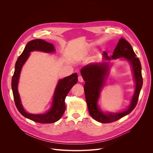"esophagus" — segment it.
<instances>
[{"instance_id":"esophagus-1","label":"esophagus","mask_w":153,"mask_h":153,"mask_svg":"<svg viewBox=\"0 0 153 153\" xmlns=\"http://www.w3.org/2000/svg\"><path fill=\"white\" fill-rule=\"evenodd\" d=\"M78 81H79V82H82L84 81V79H83V77H82V76H79L78 77Z\"/></svg>"}]
</instances>
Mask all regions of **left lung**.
Returning a JSON list of instances; mask_svg holds the SVG:
<instances>
[{"label": "left lung", "instance_id": "obj_1", "mask_svg": "<svg viewBox=\"0 0 153 153\" xmlns=\"http://www.w3.org/2000/svg\"><path fill=\"white\" fill-rule=\"evenodd\" d=\"M103 56L106 59L124 57L129 61L132 66L136 83L135 92L129 108L120 113L105 114L98 108L97 103L101 89L105 83L108 74V64H89L81 69V73L85 81L84 89L85 100L89 114L96 121L102 123H108L118 120L131 113L134 110L138 103L143 85V77L140 61L138 58L136 57L137 56L134 53L131 45L124 38H122L119 39L113 55L111 57H108L105 51L103 52Z\"/></svg>", "mask_w": 153, "mask_h": 153}]
</instances>
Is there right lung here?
I'll use <instances>...</instances> for the list:
<instances>
[{
	"label": "right lung",
	"instance_id": "1",
	"mask_svg": "<svg viewBox=\"0 0 153 153\" xmlns=\"http://www.w3.org/2000/svg\"><path fill=\"white\" fill-rule=\"evenodd\" d=\"M33 51L51 53L54 52L55 50L53 44L40 39L31 40L27 44L23 53L16 61L15 71L12 79V89L15 105L23 117L32 121L40 123H54L61 118L65 111L66 105L64 100L71 88L77 82V74H72L68 77L59 80L55 89L52 107L46 114L43 115H34L27 113L24 110L21 104L20 95L17 90V85L22 68L29 57L30 53Z\"/></svg>",
	"mask_w": 153,
	"mask_h": 153
}]
</instances>
